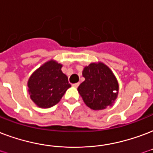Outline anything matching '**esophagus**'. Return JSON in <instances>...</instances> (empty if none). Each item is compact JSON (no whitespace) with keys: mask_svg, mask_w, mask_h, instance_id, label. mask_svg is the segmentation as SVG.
Returning a JSON list of instances; mask_svg holds the SVG:
<instances>
[{"mask_svg":"<svg viewBox=\"0 0 153 153\" xmlns=\"http://www.w3.org/2000/svg\"><path fill=\"white\" fill-rule=\"evenodd\" d=\"M72 86L74 87H78L79 86V82H77V83H74V84H72Z\"/></svg>","mask_w":153,"mask_h":153,"instance_id":"1","label":"esophagus"}]
</instances>
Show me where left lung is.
Segmentation results:
<instances>
[{
    "instance_id": "obj_1",
    "label": "left lung",
    "mask_w": 153,
    "mask_h": 153,
    "mask_svg": "<svg viewBox=\"0 0 153 153\" xmlns=\"http://www.w3.org/2000/svg\"><path fill=\"white\" fill-rule=\"evenodd\" d=\"M85 78L78 91L87 107L93 110H102L111 106L117 98L118 81L108 66L102 62L91 63L82 71Z\"/></svg>"
}]
</instances>
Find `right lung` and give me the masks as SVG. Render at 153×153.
Listing matches in <instances>:
<instances>
[{
  "label": "right lung",
  "instance_id": "add662e5",
  "mask_svg": "<svg viewBox=\"0 0 153 153\" xmlns=\"http://www.w3.org/2000/svg\"><path fill=\"white\" fill-rule=\"evenodd\" d=\"M62 66L53 60L46 62L28 80L30 99L39 108H48L57 104L71 87L67 76L62 71Z\"/></svg>",
  "mask_w": 153,
  "mask_h": 153
}]
</instances>
